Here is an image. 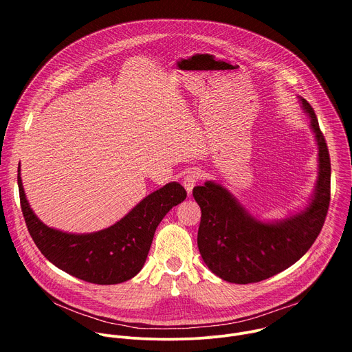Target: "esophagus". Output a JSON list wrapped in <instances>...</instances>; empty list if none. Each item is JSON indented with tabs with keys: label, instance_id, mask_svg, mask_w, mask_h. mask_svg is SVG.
Wrapping results in <instances>:
<instances>
[{
	"label": "esophagus",
	"instance_id": "obj_1",
	"mask_svg": "<svg viewBox=\"0 0 352 352\" xmlns=\"http://www.w3.org/2000/svg\"><path fill=\"white\" fill-rule=\"evenodd\" d=\"M200 179V171H197L196 168H190L186 171L185 177H184V181H182V185L184 188L186 189L188 193L192 192L193 186L196 185V182Z\"/></svg>",
	"mask_w": 352,
	"mask_h": 352
}]
</instances>
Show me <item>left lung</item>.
<instances>
[{
  "label": "left lung",
  "mask_w": 352,
  "mask_h": 352,
  "mask_svg": "<svg viewBox=\"0 0 352 352\" xmlns=\"http://www.w3.org/2000/svg\"><path fill=\"white\" fill-rule=\"evenodd\" d=\"M318 144V179L308 205L281 220L250 214L221 184L193 188L202 210L197 246L206 266L221 280L249 284L266 280L302 258L318 238L330 204V157L314 109L298 96Z\"/></svg>",
  "instance_id": "8db88e82"
}]
</instances>
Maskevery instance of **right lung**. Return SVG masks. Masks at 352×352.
<instances>
[{
  "instance_id": "right-lung-1",
  "label": "right lung",
  "mask_w": 352,
  "mask_h": 352,
  "mask_svg": "<svg viewBox=\"0 0 352 352\" xmlns=\"http://www.w3.org/2000/svg\"><path fill=\"white\" fill-rule=\"evenodd\" d=\"M18 186L28 230L44 258L76 278L100 285L128 281L142 270L157 226L186 197L181 184L168 182L109 228L72 234L45 226L34 214L22 185L21 166Z\"/></svg>"
}]
</instances>
